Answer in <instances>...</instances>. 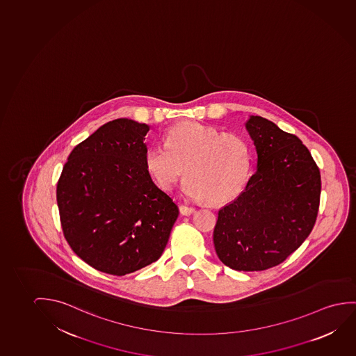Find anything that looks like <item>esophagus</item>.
Wrapping results in <instances>:
<instances>
[{"instance_id": "1", "label": "esophagus", "mask_w": 356, "mask_h": 356, "mask_svg": "<svg viewBox=\"0 0 356 356\" xmlns=\"http://www.w3.org/2000/svg\"><path fill=\"white\" fill-rule=\"evenodd\" d=\"M180 213L182 216H191L192 213H195V208L182 204L180 206Z\"/></svg>"}]
</instances>
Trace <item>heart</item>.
<instances>
[{"label":"heart","mask_w":356,"mask_h":356,"mask_svg":"<svg viewBox=\"0 0 356 356\" xmlns=\"http://www.w3.org/2000/svg\"><path fill=\"white\" fill-rule=\"evenodd\" d=\"M165 145L145 155V170L164 191L185 175L182 190L213 204L232 201L248 180L251 158L246 139L200 122H182L165 132Z\"/></svg>","instance_id":"b5f03b06"}]
</instances>
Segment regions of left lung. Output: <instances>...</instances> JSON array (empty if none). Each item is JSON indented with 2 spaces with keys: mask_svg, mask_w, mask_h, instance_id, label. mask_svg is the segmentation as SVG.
Wrapping results in <instances>:
<instances>
[{
  "mask_svg": "<svg viewBox=\"0 0 356 356\" xmlns=\"http://www.w3.org/2000/svg\"><path fill=\"white\" fill-rule=\"evenodd\" d=\"M245 127L257 152V170L235 201L222 207L213 232L218 257L235 270L278 266L314 229L320 169L294 134L261 116Z\"/></svg>",
  "mask_w": 356,
  "mask_h": 356,
  "instance_id": "1",
  "label": "left lung"
}]
</instances>
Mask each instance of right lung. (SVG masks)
<instances>
[{
    "instance_id": "1",
    "label": "right lung",
    "mask_w": 356,
    "mask_h": 356,
    "mask_svg": "<svg viewBox=\"0 0 356 356\" xmlns=\"http://www.w3.org/2000/svg\"><path fill=\"white\" fill-rule=\"evenodd\" d=\"M149 126L118 119L74 147L57 182L63 235L104 273H134L159 259L179 217L145 170Z\"/></svg>"
}]
</instances>
